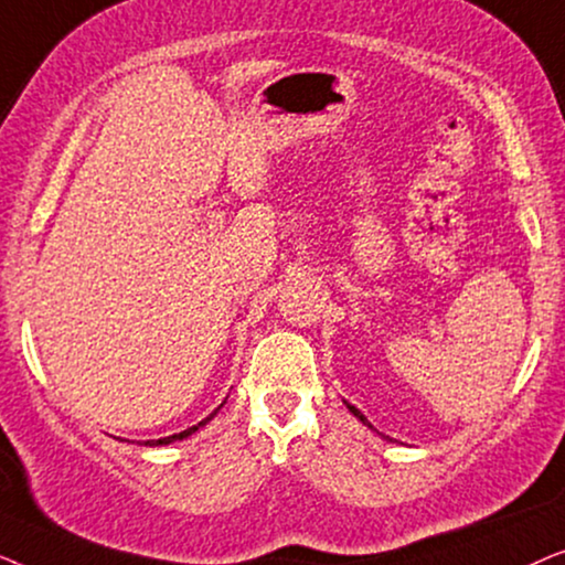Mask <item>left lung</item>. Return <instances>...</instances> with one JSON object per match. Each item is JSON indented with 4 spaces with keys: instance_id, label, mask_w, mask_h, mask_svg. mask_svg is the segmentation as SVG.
<instances>
[{
    "instance_id": "obj_1",
    "label": "left lung",
    "mask_w": 565,
    "mask_h": 565,
    "mask_svg": "<svg viewBox=\"0 0 565 565\" xmlns=\"http://www.w3.org/2000/svg\"><path fill=\"white\" fill-rule=\"evenodd\" d=\"M347 408H350V412H352V414H354V416H358V419H360V422H365V424H367V419H365V416H362V414H360V412H358V408H354V406H352V404H347Z\"/></svg>"
}]
</instances>
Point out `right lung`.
<instances>
[{
	"label": "right lung",
	"mask_w": 565,
	"mask_h": 565,
	"mask_svg": "<svg viewBox=\"0 0 565 565\" xmlns=\"http://www.w3.org/2000/svg\"><path fill=\"white\" fill-rule=\"evenodd\" d=\"M221 406H223V404H221ZM215 412H218V408H215ZM215 412H213V414H215ZM213 414H211V416H205L203 422H198L195 427H190V429L180 431V435H169V437H161V439H149V443H146V445H153V447H157V445H169V443H177V439H184V437H190L192 431H198L200 427H203V424L211 422V419H213Z\"/></svg>",
	"instance_id": "1"
}]
</instances>
